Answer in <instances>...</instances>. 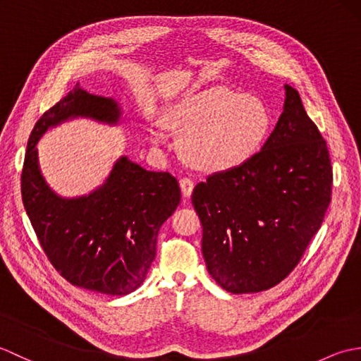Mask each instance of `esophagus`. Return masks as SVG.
<instances>
[{
	"label": "esophagus",
	"instance_id": "obj_1",
	"mask_svg": "<svg viewBox=\"0 0 361 361\" xmlns=\"http://www.w3.org/2000/svg\"><path fill=\"white\" fill-rule=\"evenodd\" d=\"M180 188H181V192H183V195H185V198H189L194 190V181L185 176V178L180 180Z\"/></svg>",
	"mask_w": 361,
	"mask_h": 361
}]
</instances>
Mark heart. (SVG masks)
Here are the masks:
<instances>
[{
	"label": "heart",
	"mask_w": 361,
	"mask_h": 361,
	"mask_svg": "<svg viewBox=\"0 0 361 361\" xmlns=\"http://www.w3.org/2000/svg\"><path fill=\"white\" fill-rule=\"evenodd\" d=\"M167 126L183 133L180 145L189 163L203 171L239 167L262 147L271 130V111L262 99L228 87L188 94L169 110ZM153 144H164L166 128H150Z\"/></svg>",
	"instance_id": "1"
}]
</instances>
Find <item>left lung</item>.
<instances>
[{
    "instance_id": "1",
    "label": "left lung",
    "mask_w": 361,
    "mask_h": 361,
    "mask_svg": "<svg viewBox=\"0 0 361 361\" xmlns=\"http://www.w3.org/2000/svg\"><path fill=\"white\" fill-rule=\"evenodd\" d=\"M332 181L327 144L286 85L283 111L262 150L194 188L212 279L235 295L286 279L323 224Z\"/></svg>"
}]
</instances>
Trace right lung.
Returning <instances> with one entry per match:
<instances>
[{"instance_id":"1","label":"right lung","mask_w":361,"mask_h":361,"mask_svg":"<svg viewBox=\"0 0 361 361\" xmlns=\"http://www.w3.org/2000/svg\"><path fill=\"white\" fill-rule=\"evenodd\" d=\"M119 114L113 99L90 94L78 83L37 121L21 172L23 204L52 267L73 286L113 296L130 293L145 279L159 228L180 204L178 181L122 157L93 194L62 198L43 180L37 142L68 118L116 122Z\"/></svg>"}]
</instances>
